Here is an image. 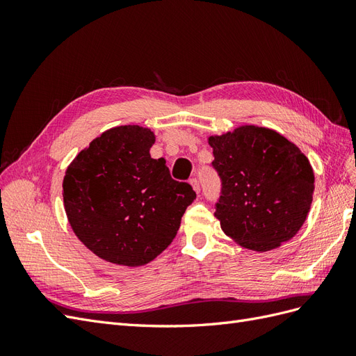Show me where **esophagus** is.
<instances>
[{
	"label": "esophagus",
	"mask_w": 356,
	"mask_h": 356,
	"mask_svg": "<svg viewBox=\"0 0 356 356\" xmlns=\"http://www.w3.org/2000/svg\"><path fill=\"white\" fill-rule=\"evenodd\" d=\"M190 184H191L193 190H195L196 193L200 191V184H199V181H197L196 178H191V179H190Z\"/></svg>",
	"instance_id": "34e87169"
}]
</instances>
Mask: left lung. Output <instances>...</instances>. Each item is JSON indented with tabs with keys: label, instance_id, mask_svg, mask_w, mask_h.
<instances>
[{
	"label": "left lung",
	"instance_id": "left-lung-1",
	"mask_svg": "<svg viewBox=\"0 0 356 356\" xmlns=\"http://www.w3.org/2000/svg\"><path fill=\"white\" fill-rule=\"evenodd\" d=\"M221 178L215 209L222 232L264 252L293 239L305 224L315 175L300 148L273 129L245 124L208 138Z\"/></svg>",
	"mask_w": 356,
	"mask_h": 356
}]
</instances>
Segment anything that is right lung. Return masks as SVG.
Wrapping results in <instances>:
<instances>
[{
    "mask_svg": "<svg viewBox=\"0 0 356 356\" xmlns=\"http://www.w3.org/2000/svg\"><path fill=\"white\" fill-rule=\"evenodd\" d=\"M148 127L105 131L77 154L63 177V204L75 236L102 260L149 263L177 236L196 193L172 179L165 159H152Z\"/></svg>",
    "mask_w": 356,
    "mask_h": 356,
    "instance_id": "1",
    "label": "right lung"
}]
</instances>
